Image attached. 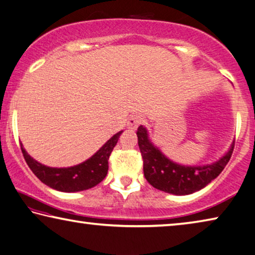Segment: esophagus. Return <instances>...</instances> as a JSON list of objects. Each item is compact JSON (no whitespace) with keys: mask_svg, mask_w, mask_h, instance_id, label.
Masks as SVG:
<instances>
[{"mask_svg":"<svg viewBox=\"0 0 255 255\" xmlns=\"http://www.w3.org/2000/svg\"><path fill=\"white\" fill-rule=\"evenodd\" d=\"M143 117H142V115H132L130 118H129V120H128V127L130 128V129H135V128H137V126H139L140 124L143 123Z\"/></svg>","mask_w":255,"mask_h":255,"instance_id":"1","label":"esophagus"}]
</instances>
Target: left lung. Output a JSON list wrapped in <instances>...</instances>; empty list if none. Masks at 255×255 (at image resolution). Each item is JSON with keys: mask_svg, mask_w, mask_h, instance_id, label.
<instances>
[{"mask_svg": "<svg viewBox=\"0 0 255 255\" xmlns=\"http://www.w3.org/2000/svg\"><path fill=\"white\" fill-rule=\"evenodd\" d=\"M138 146L143 157V170L146 180L160 191L187 195L197 192L217 178L229 162L234 145L217 162L202 167H185L167 159L154 145L149 142L147 130L143 126L137 129Z\"/></svg>", "mask_w": 255, "mask_h": 255, "instance_id": "left-lung-1", "label": "left lung"}]
</instances>
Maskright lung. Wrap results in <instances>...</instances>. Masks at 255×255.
Masks as SVG:
<instances>
[{"label":"right lung","mask_w":255,"mask_h":255,"mask_svg":"<svg viewBox=\"0 0 255 255\" xmlns=\"http://www.w3.org/2000/svg\"><path fill=\"white\" fill-rule=\"evenodd\" d=\"M121 132H117L98 152L85 162L70 168H50L35 161L21 145V151L28 167L37 178L51 188L61 192H79L92 188L106 178L113 147L118 142Z\"/></svg>","instance_id":"right-lung-1"}]
</instances>
